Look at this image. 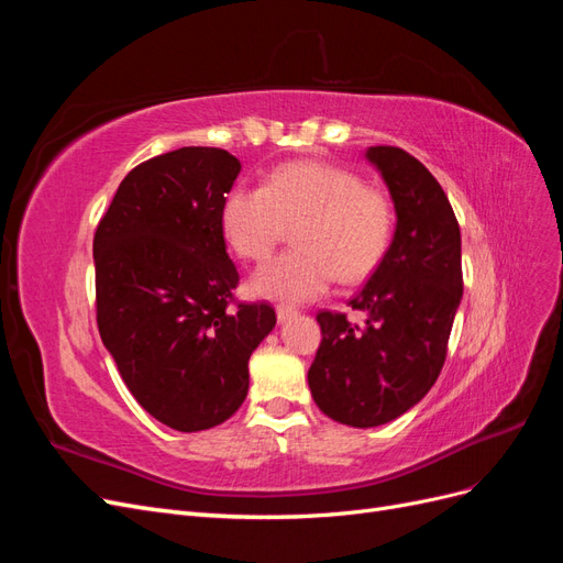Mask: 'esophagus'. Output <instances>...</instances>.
<instances>
[{
    "label": "esophagus",
    "instance_id": "obj_1",
    "mask_svg": "<svg viewBox=\"0 0 563 563\" xmlns=\"http://www.w3.org/2000/svg\"><path fill=\"white\" fill-rule=\"evenodd\" d=\"M291 317H296V310L288 308V305H279V308H277V319L279 321H288Z\"/></svg>",
    "mask_w": 563,
    "mask_h": 563
}]
</instances>
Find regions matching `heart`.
<instances>
[{"label":"heart","mask_w":563,"mask_h":563,"mask_svg":"<svg viewBox=\"0 0 563 563\" xmlns=\"http://www.w3.org/2000/svg\"><path fill=\"white\" fill-rule=\"evenodd\" d=\"M395 225L387 192L323 162L277 166L263 187H232L220 203V232L244 261H265L294 228L296 249L251 279L255 296L282 302L314 300L335 277L368 279L385 261Z\"/></svg>","instance_id":"1"}]
</instances>
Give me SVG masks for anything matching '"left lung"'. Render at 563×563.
I'll return each mask as SVG.
<instances>
[{
  "label": "left lung",
  "mask_w": 563,
  "mask_h": 563,
  "mask_svg": "<svg viewBox=\"0 0 563 563\" xmlns=\"http://www.w3.org/2000/svg\"><path fill=\"white\" fill-rule=\"evenodd\" d=\"M366 159L395 201V240L350 300L366 312L362 327L343 312L317 314L321 345L308 371L314 404L350 428H378L428 395L463 298L460 228L437 178L401 147H368Z\"/></svg>",
  "instance_id": "8db88e82"
}]
</instances>
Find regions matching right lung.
I'll use <instances>...</instances> for the list:
<instances>
[{"label":"right lung","mask_w":563,"mask_h":563,"mask_svg":"<svg viewBox=\"0 0 563 563\" xmlns=\"http://www.w3.org/2000/svg\"><path fill=\"white\" fill-rule=\"evenodd\" d=\"M242 164L180 147L129 172L93 236L96 321L145 411L178 432L225 422L249 391V360L275 329L267 302H234L240 272L220 203Z\"/></svg>","instance_id":"add662e5"}]
</instances>
